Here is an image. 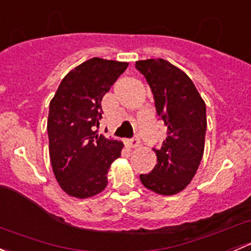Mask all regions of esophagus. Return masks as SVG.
<instances>
[{"instance_id":"1","label":"esophagus","mask_w":251,"mask_h":251,"mask_svg":"<svg viewBox=\"0 0 251 251\" xmlns=\"http://www.w3.org/2000/svg\"><path fill=\"white\" fill-rule=\"evenodd\" d=\"M138 144H140V141L137 138H131V140L125 141V146L127 148H136V147H138Z\"/></svg>"}]
</instances>
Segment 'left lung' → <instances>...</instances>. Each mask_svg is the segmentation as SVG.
<instances>
[{
	"label": "left lung",
	"instance_id": "obj_1",
	"mask_svg": "<svg viewBox=\"0 0 251 251\" xmlns=\"http://www.w3.org/2000/svg\"><path fill=\"white\" fill-rule=\"evenodd\" d=\"M136 69L146 77L154 96L159 120L168 128L161 147L154 148L158 164L140 175L146 188L171 196L192 181L204 153L206 107L192 80L164 59L138 60Z\"/></svg>",
	"mask_w": 251,
	"mask_h": 251
}]
</instances>
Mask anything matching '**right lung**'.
Returning a JSON list of instances; mask_svg holds the SVG:
<instances>
[{
    "instance_id": "1",
    "label": "right lung",
    "mask_w": 251,
    "mask_h": 251,
    "mask_svg": "<svg viewBox=\"0 0 251 251\" xmlns=\"http://www.w3.org/2000/svg\"><path fill=\"white\" fill-rule=\"evenodd\" d=\"M127 63L92 58L68 73L50 103L47 132L53 173L63 191L88 198L107 187L124 144L98 136L102 98Z\"/></svg>"
}]
</instances>
